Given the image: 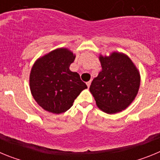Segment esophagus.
Listing matches in <instances>:
<instances>
[{"label": "esophagus", "instance_id": "esophagus-1", "mask_svg": "<svg viewBox=\"0 0 160 160\" xmlns=\"http://www.w3.org/2000/svg\"><path fill=\"white\" fill-rule=\"evenodd\" d=\"M90 84H91V82H90V81L87 82V87H90Z\"/></svg>", "mask_w": 160, "mask_h": 160}]
</instances>
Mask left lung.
Masks as SVG:
<instances>
[{"mask_svg":"<svg viewBox=\"0 0 160 160\" xmlns=\"http://www.w3.org/2000/svg\"><path fill=\"white\" fill-rule=\"evenodd\" d=\"M102 71L90 87L96 104L107 114L126 109L138 93L140 77L134 63L123 53L100 57Z\"/></svg>","mask_w":160,"mask_h":160,"instance_id":"left-lung-1","label":"left lung"}]
</instances>
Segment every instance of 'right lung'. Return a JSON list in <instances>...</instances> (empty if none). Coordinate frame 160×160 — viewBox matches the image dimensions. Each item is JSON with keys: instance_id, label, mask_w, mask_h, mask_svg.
<instances>
[{"instance_id": "add662e5", "label": "right lung", "mask_w": 160, "mask_h": 160, "mask_svg": "<svg viewBox=\"0 0 160 160\" xmlns=\"http://www.w3.org/2000/svg\"><path fill=\"white\" fill-rule=\"evenodd\" d=\"M75 57L66 49H58L38 59L29 78L32 95L41 107L61 114L73 106L76 98L87 88L80 76L70 70Z\"/></svg>"}]
</instances>
